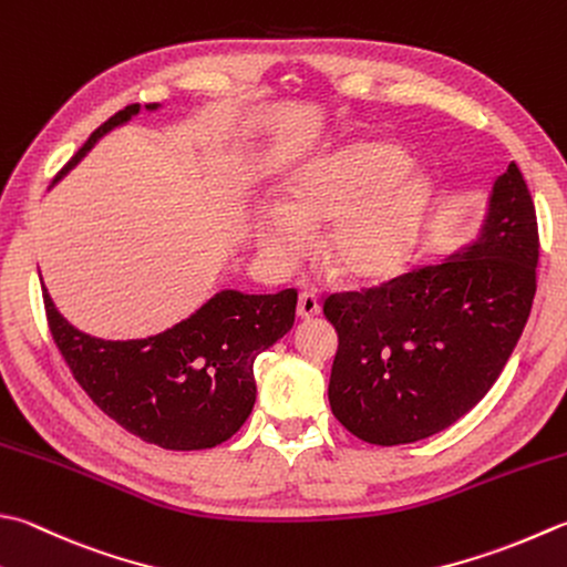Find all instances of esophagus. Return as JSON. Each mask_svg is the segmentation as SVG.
Returning <instances> with one entry per match:
<instances>
[{
	"label": "esophagus",
	"instance_id": "esophagus-1",
	"mask_svg": "<svg viewBox=\"0 0 567 567\" xmlns=\"http://www.w3.org/2000/svg\"><path fill=\"white\" fill-rule=\"evenodd\" d=\"M321 312V305H319V297L312 292H299L297 299V317L299 319H312Z\"/></svg>",
	"mask_w": 567,
	"mask_h": 567
}]
</instances>
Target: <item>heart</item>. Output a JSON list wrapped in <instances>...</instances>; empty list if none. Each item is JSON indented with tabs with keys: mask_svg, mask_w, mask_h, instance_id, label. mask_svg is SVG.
Instances as JSON below:
<instances>
[{
	"mask_svg": "<svg viewBox=\"0 0 567 567\" xmlns=\"http://www.w3.org/2000/svg\"><path fill=\"white\" fill-rule=\"evenodd\" d=\"M427 192L430 176L398 144L357 142L299 172L282 206L260 208L255 230L262 252L290 268L307 252L309 230L331 219L324 260L343 280L379 282L403 268Z\"/></svg>",
	"mask_w": 567,
	"mask_h": 567,
	"instance_id": "obj_1",
	"label": "heart"
}]
</instances>
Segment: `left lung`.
Here are the masks:
<instances>
[{
    "label": "left lung",
    "instance_id": "obj_1",
    "mask_svg": "<svg viewBox=\"0 0 567 567\" xmlns=\"http://www.w3.org/2000/svg\"><path fill=\"white\" fill-rule=\"evenodd\" d=\"M538 220L518 166L496 176L472 246L324 302L339 349L329 405L381 447L437 435L489 393L536 295Z\"/></svg>",
    "mask_w": 567,
    "mask_h": 567
}]
</instances>
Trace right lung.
Segmentation results:
<instances>
[{
    "instance_id": "add662e5",
    "label": "right lung",
    "mask_w": 567,
    "mask_h": 567,
    "mask_svg": "<svg viewBox=\"0 0 567 567\" xmlns=\"http://www.w3.org/2000/svg\"><path fill=\"white\" fill-rule=\"evenodd\" d=\"M157 110V103L144 105ZM140 113L127 105L103 122L53 182L93 144ZM51 337L91 401L132 435L164 450H206L236 435L255 405L252 363L295 324L297 290H224L157 337L105 341L83 334L43 287Z\"/></svg>"
}]
</instances>
